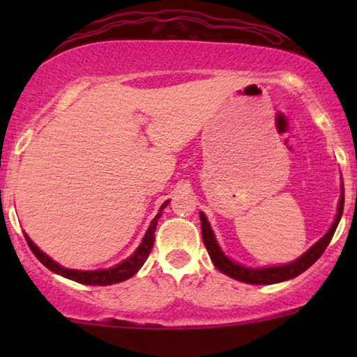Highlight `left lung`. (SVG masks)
I'll return each instance as SVG.
<instances>
[{"label": "left lung", "instance_id": "8db88e82", "mask_svg": "<svg viewBox=\"0 0 357 357\" xmlns=\"http://www.w3.org/2000/svg\"><path fill=\"white\" fill-rule=\"evenodd\" d=\"M342 210H344V188H342V195L341 199H339V206H337V215H335V220L333 223V227L329 228V231L322 236L314 247H310L302 257H298L296 261L292 264H285V265H278V267H267V268H248L243 267V265L235 264L231 261L230 258L225 255L221 252V248L216 243L215 235H213V230L208 223L206 216L204 213H199V220H202V235H203V241L204 247H206L208 253H210V258L215 264V267L223 272L225 275L235 278V280L245 282V284H255V285H268V284H278V282L284 280H290V278L301 275L302 272H305L310 265L315 264L319 260V257L322 255L324 250L327 248V245L331 243L333 240L335 228H337L339 220L342 216Z\"/></svg>", "mask_w": 357, "mask_h": 357}]
</instances>
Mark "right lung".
I'll list each match as a JSON object with an SVG mask.
<instances>
[{"mask_svg":"<svg viewBox=\"0 0 357 357\" xmlns=\"http://www.w3.org/2000/svg\"><path fill=\"white\" fill-rule=\"evenodd\" d=\"M167 203L169 202H166L165 204H162L161 210H159L158 215L154 216V220L151 221V227L147 228L144 238H142L141 245H139L136 252L127 258V260L121 261V264L116 265V267L107 268V270H93V272H84V270L65 268V267H61V265L56 264V261H53L48 255H45L42 250H40L33 243V241L28 238L26 233H24V238H26L28 247H30L31 252L35 253V257L38 258V260L42 261V264L48 270H52V272L59 273V275L65 277V278H70V280L79 282V284H85V285H112V284H117V282H124V280H127V278H130L134 273L139 272V268H141L142 265H144V261L147 260V257H149V253H151V248H153V245H154L155 225H158V220H159V216H161V211L165 210Z\"/></svg>","mask_w":357,"mask_h":357,"instance_id":"obj_1","label":"right lung"}]
</instances>
